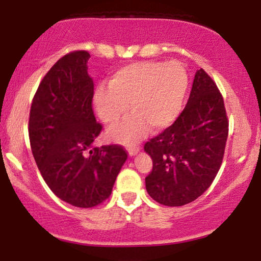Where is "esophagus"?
I'll return each mask as SVG.
<instances>
[{
	"mask_svg": "<svg viewBox=\"0 0 261 261\" xmlns=\"http://www.w3.org/2000/svg\"><path fill=\"white\" fill-rule=\"evenodd\" d=\"M127 151H128V154H130V155H135L137 153V152L140 151V147H139V146H133V147H128Z\"/></svg>",
	"mask_w": 261,
	"mask_h": 261,
	"instance_id": "34e87169",
	"label": "esophagus"
}]
</instances>
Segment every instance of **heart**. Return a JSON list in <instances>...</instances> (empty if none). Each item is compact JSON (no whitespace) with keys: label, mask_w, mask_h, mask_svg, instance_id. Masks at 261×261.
<instances>
[{"label":"heart","mask_w":261,"mask_h":261,"mask_svg":"<svg viewBox=\"0 0 261 261\" xmlns=\"http://www.w3.org/2000/svg\"><path fill=\"white\" fill-rule=\"evenodd\" d=\"M188 89V72L179 62L140 61L116 71L110 87L95 91L94 103L107 125L120 120L131 103L134 114L114 128L113 136L134 143L145 136L148 126L157 131L173 124L184 107Z\"/></svg>","instance_id":"heart-1"}]
</instances>
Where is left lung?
I'll return each mask as SVG.
<instances>
[{
	"label": "left lung",
	"mask_w": 261,
	"mask_h": 261,
	"mask_svg": "<svg viewBox=\"0 0 261 261\" xmlns=\"http://www.w3.org/2000/svg\"><path fill=\"white\" fill-rule=\"evenodd\" d=\"M227 136L223 97L200 68L180 115L145 143L153 162L145 179L149 196L162 205L182 206L202 195L222 164Z\"/></svg>",
	"instance_id": "obj_1"
}]
</instances>
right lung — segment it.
Segmentation results:
<instances>
[{
    "label": "right lung",
    "mask_w": 261,
    "mask_h": 261,
    "mask_svg": "<svg viewBox=\"0 0 261 261\" xmlns=\"http://www.w3.org/2000/svg\"><path fill=\"white\" fill-rule=\"evenodd\" d=\"M86 50L66 54L39 83L28 133L35 163L56 196L77 207L103 203L127 158L120 145L94 147L103 126L93 113Z\"/></svg>",
    "instance_id": "obj_1"
}]
</instances>
